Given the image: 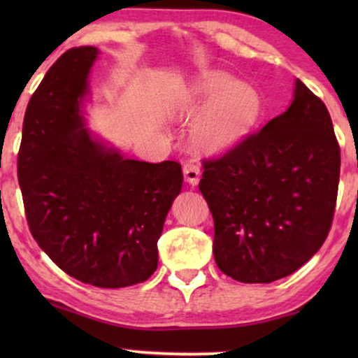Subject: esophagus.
<instances>
[{
  "label": "esophagus",
  "mask_w": 358,
  "mask_h": 358,
  "mask_svg": "<svg viewBox=\"0 0 358 358\" xmlns=\"http://www.w3.org/2000/svg\"><path fill=\"white\" fill-rule=\"evenodd\" d=\"M184 178H185V182H189L190 185H197L199 180H200V166L197 161H187V163L184 164Z\"/></svg>",
  "instance_id": "34e87169"
}]
</instances>
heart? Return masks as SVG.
<instances>
[{
  "label": "heart",
  "mask_w": 358,
  "mask_h": 358,
  "mask_svg": "<svg viewBox=\"0 0 358 358\" xmlns=\"http://www.w3.org/2000/svg\"><path fill=\"white\" fill-rule=\"evenodd\" d=\"M264 110L256 87L239 83L224 71H207L185 91L176 112L199 115L192 124L194 141L212 155H223L241 145Z\"/></svg>",
  "instance_id": "heart-1"
}]
</instances>
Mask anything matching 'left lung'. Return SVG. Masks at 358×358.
I'll use <instances>...</instances> for the list:
<instances>
[{
	"mask_svg": "<svg viewBox=\"0 0 358 358\" xmlns=\"http://www.w3.org/2000/svg\"><path fill=\"white\" fill-rule=\"evenodd\" d=\"M203 169L215 262L228 277L271 283L320 251L334 217L341 150L324 102L300 80L282 115Z\"/></svg>",
	"mask_w": 358,
	"mask_h": 358,
	"instance_id": "left-lung-1",
	"label": "left lung"
}]
</instances>
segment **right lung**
Here are the masks:
<instances>
[{
  "label": "right lung",
  "mask_w": 358,
  "mask_h": 358,
  "mask_svg": "<svg viewBox=\"0 0 358 358\" xmlns=\"http://www.w3.org/2000/svg\"><path fill=\"white\" fill-rule=\"evenodd\" d=\"M97 55L96 47L71 48L43 76L24 115L17 178L42 251L76 280L120 288L158 267L184 176L176 161L124 158L87 129L83 104Z\"/></svg>",
  "instance_id": "right-lung-1"
}]
</instances>
